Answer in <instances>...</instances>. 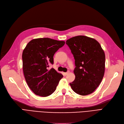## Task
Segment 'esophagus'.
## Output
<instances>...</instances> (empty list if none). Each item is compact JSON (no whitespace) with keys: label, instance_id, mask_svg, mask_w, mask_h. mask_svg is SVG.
Returning a JSON list of instances; mask_svg holds the SVG:
<instances>
[{"label":"esophagus","instance_id":"obj_1","mask_svg":"<svg viewBox=\"0 0 124 124\" xmlns=\"http://www.w3.org/2000/svg\"><path fill=\"white\" fill-rule=\"evenodd\" d=\"M69 73H70V71H68L67 72H64V76H66V75H67L68 74H69Z\"/></svg>","mask_w":124,"mask_h":124}]
</instances>
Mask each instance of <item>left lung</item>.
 I'll use <instances>...</instances> for the list:
<instances>
[{"instance_id":"1","label":"left lung","mask_w":124,"mask_h":124,"mask_svg":"<svg viewBox=\"0 0 124 124\" xmlns=\"http://www.w3.org/2000/svg\"><path fill=\"white\" fill-rule=\"evenodd\" d=\"M66 43L75 60V79L70 85L74 92L81 95L93 93L101 82L105 72V54L95 39L77 36Z\"/></svg>"}]
</instances>
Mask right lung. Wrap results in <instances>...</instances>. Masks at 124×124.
Masks as SVG:
<instances>
[{
	"label": "right lung",
	"mask_w": 124,
	"mask_h": 124,
	"mask_svg": "<svg viewBox=\"0 0 124 124\" xmlns=\"http://www.w3.org/2000/svg\"><path fill=\"white\" fill-rule=\"evenodd\" d=\"M65 44V41L48 38H37L27 44L22 53V67L30 88L36 95L45 97L52 94L63 77L54 68V55Z\"/></svg>",
	"instance_id": "right-lung-1"
}]
</instances>
